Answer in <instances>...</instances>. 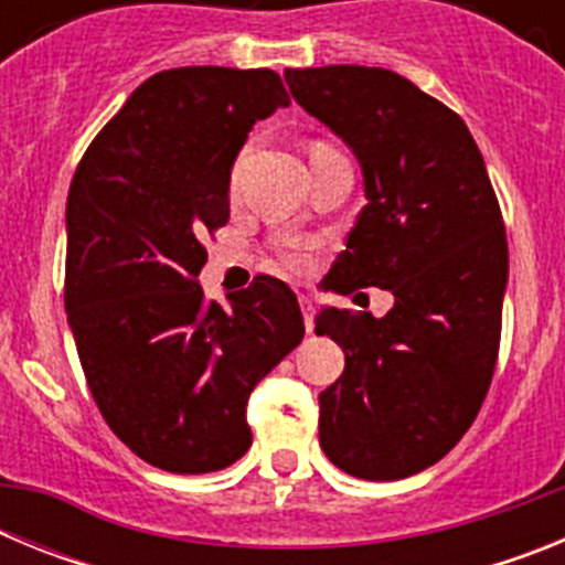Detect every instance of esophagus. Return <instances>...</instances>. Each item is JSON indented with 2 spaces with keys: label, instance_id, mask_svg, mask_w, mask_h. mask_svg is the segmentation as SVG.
<instances>
[{
  "label": "esophagus",
  "instance_id": "esophagus-1",
  "mask_svg": "<svg viewBox=\"0 0 565 565\" xmlns=\"http://www.w3.org/2000/svg\"><path fill=\"white\" fill-rule=\"evenodd\" d=\"M299 306H302V317H306V331L313 333V306L308 297H299Z\"/></svg>",
  "mask_w": 565,
  "mask_h": 565
}]
</instances>
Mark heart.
I'll use <instances>...</instances> for the list:
<instances>
[{"label":"heart","mask_w":565,"mask_h":565,"mask_svg":"<svg viewBox=\"0 0 565 565\" xmlns=\"http://www.w3.org/2000/svg\"><path fill=\"white\" fill-rule=\"evenodd\" d=\"M282 259H286V266L288 268H297V271H302V268H308V254L306 252H286L282 254Z\"/></svg>","instance_id":"heart-1"}]
</instances>
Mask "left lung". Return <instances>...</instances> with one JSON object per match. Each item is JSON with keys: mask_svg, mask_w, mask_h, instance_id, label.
Returning a JSON list of instances; mask_svg holds the SVG:
<instances>
[{"mask_svg": "<svg viewBox=\"0 0 565 565\" xmlns=\"http://www.w3.org/2000/svg\"><path fill=\"white\" fill-rule=\"evenodd\" d=\"M294 102L356 154L364 209L326 282L387 288L376 319L322 308L344 351L319 393V444L348 476L398 481L441 461L476 422L501 344L509 277L495 189L467 124L382 67L286 70Z\"/></svg>", "mask_w": 565, "mask_h": 565, "instance_id": "8db88e82", "label": "left lung"}]
</instances>
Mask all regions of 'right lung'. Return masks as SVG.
<instances>
[{
  "instance_id": "right-lung-1",
  "label": "right lung",
  "mask_w": 565,
  "mask_h": 565,
  "mask_svg": "<svg viewBox=\"0 0 565 565\" xmlns=\"http://www.w3.org/2000/svg\"><path fill=\"white\" fill-rule=\"evenodd\" d=\"M274 70L174 67L93 138L67 194L64 311L109 430L147 463L214 472L252 447L254 384L306 337L286 282L232 306L198 282L228 223V174L257 121L288 107Z\"/></svg>"
}]
</instances>
